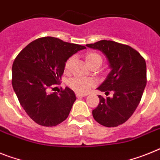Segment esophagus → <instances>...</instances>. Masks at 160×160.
I'll return each mask as SVG.
<instances>
[{"mask_svg":"<svg viewBox=\"0 0 160 160\" xmlns=\"http://www.w3.org/2000/svg\"><path fill=\"white\" fill-rule=\"evenodd\" d=\"M87 95V93H80V92H76V96L77 98H80V97H85Z\"/></svg>","mask_w":160,"mask_h":160,"instance_id":"1","label":"esophagus"}]
</instances>
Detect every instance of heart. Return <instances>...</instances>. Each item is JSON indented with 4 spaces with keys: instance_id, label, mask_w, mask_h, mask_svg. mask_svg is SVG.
I'll return each instance as SVG.
<instances>
[{
    "instance_id": "heart-1",
    "label": "heart",
    "mask_w": 160,
    "mask_h": 160,
    "mask_svg": "<svg viewBox=\"0 0 160 160\" xmlns=\"http://www.w3.org/2000/svg\"><path fill=\"white\" fill-rule=\"evenodd\" d=\"M84 58H85L87 64L90 68H92V66L94 65L101 66V64L102 62V58L101 57V55L96 52H92V51L87 52L84 54ZM74 61H75V57H73V56L69 57L68 59L66 60L65 63H64V71L66 72H68L71 70L74 63ZM68 84L72 89L77 91L78 92L86 93L94 85V82L92 80H88V79L75 77L69 80Z\"/></svg>"
}]
</instances>
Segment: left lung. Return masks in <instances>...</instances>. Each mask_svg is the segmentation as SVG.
<instances>
[{"mask_svg":"<svg viewBox=\"0 0 160 160\" xmlns=\"http://www.w3.org/2000/svg\"><path fill=\"white\" fill-rule=\"evenodd\" d=\"M86 46L102 51L111 68L98 89L106 94L114 92L112 98L99 95L92 116L102 125L117 127L131 117L142 99L146 85V61L136 49L113 41L102 40Z\"/></svg>","mask_w":160,"mask_h":160,"instance_id":"obj_1","label":"left lung"}]
</instances>
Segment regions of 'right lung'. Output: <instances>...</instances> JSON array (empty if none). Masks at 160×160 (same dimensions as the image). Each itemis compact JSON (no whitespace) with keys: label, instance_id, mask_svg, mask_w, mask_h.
I'll list each match as a JSON object with an SVG mask.
<instances>
[{"label":"right lung","instance_id":"add662e5","mask_svg":"<svg viewBox=\"0 0 160 160\" xmlns=\"http://www.w3.org/2000/svg\"><path fill=\"white\" fill-rule=\"evenodd\" d=\"M83 45L46 37L28 44L18 54L12 67V86L29 117L40 125L53 127L69 115L76 98L66 87L49 93V89L60 84L64 63Z\"/></svg>","mask_w":160,"mask_h":160}]
</instances>
